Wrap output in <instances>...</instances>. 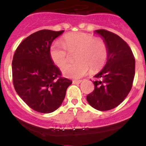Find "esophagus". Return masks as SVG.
Returning a JSON list of instances; mask_svg holds the SVG:
<instances>
[{
    "label": "esophagus",
    "instance_id": "34e87169",
    "mask_svg": "<svg viewBox=\"0 0 146 146\" xmlns=\"http://www.w3.org/2000/svg\"><path fill=\"white\" fill-rule=\"evenodd\" d=\"M81 82H82V80H74L72 82L73 84H80Z\"/></svg>",
    "mask_w": 146,
    "mask_h": 146
}]
</instances>
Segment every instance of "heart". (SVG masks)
I'll use <instances>...</instances> for the list:
<instances>
[{
    "label": "heart",
    "instance_id": "heart-1",
    "mask_svg": "<svg viewBox=\"0 0 146 146\" xmlns=\"http://www.w3.org/2000/svg\"><path fill=\"white\" fill-rule=\"evenodd\" d=\"M61 43L53 42L49 48V56L58 67L67 61L68 53L77 51L75 63L66 64L61 68L63 74L67 77L78 79L88 74L90 69L96 72L102 69L109 55L106 43L101 38H95L85 33H73L63 37Z\"/></svg>",
    "mask_w": 146,
    "mask_h": 146
}]
</instances>
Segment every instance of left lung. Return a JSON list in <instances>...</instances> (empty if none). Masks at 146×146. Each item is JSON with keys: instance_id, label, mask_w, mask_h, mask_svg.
Wrapping results in <instances>:
<instances>
[{"instance_id": "8db88e82", "label": "left lung", "mask_w": 146, "mask_h": 146, "mask_svg": "<svg viewBox=\"0 0 146 146\" xmlns=\"http://www.w3.org/2000/svg\"><path fill=\"white\" fill-rule=\"evenodd\" d=\"M106 43L109 55L105 66L95 75L94 90L87 101L94 109L108 111L119 105L129 94L135 77V60L130 47L122 38L106 29H98Z\"/></svg>"}]
</instances>
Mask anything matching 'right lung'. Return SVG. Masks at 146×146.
<instances>
[{"label": "right lung", "instance_id": "right-lung-1", "mask_svg": "<svg viewBox=\"0 0 146 146\" xmlns=\"http://www.w3.org/2000/svg\"><path fill=\"white\" fill-rule=\"evenodd\" d=\"M64 33L42 29L28 36L17 47L12 61L16 92L27 105L40 113H51L64 101L70 80L61 77L49 56V48Z\"/></svg>", "mask_w": 146, "mask_h": 146}]
</instances>
